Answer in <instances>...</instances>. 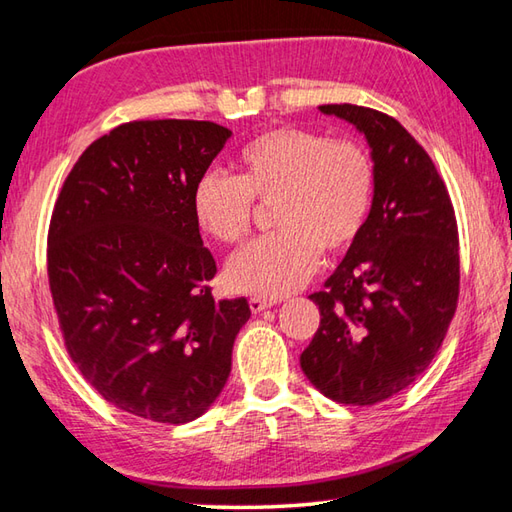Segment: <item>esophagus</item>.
Returning <instances> with one entry per match:
<instances>
[{
	"label": "esophagus",
	"mask_w": 512,
	"mask_h": 512,
	"mask_svg": "<svg viewBox=\"0 0 512 512\" xmlns=\"http://www.w3.org/2000/svg\"><path fill=\"white\" fill-rule=\"evenodd\" d=\"M274 305H276V300H271V298H260V296L249 298V309H252V314H260L263 309L274 307Z\"/></svg>",
	"instance_id": "34e87169"
}]
</instances>
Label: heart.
<instances>
[{"label": "heart", "mask_w": 512, "mask_h": 512, "mask_svg": "<svg viewBox=\"0 0 512 512\" xmlns=\"http://www.w3.org/2000/svg\"><path fill=\"white\" fill-rule=\"evenodd\" d=\"M375 168L356 139L307 128L258 134L238 154V176L205 172L192 192L194 218L225 245L252 232L254 201L271 203V232L249 243L227 267L229 285L280 298L314 276L325 254H344L369 221Z\"/></svg>", "instance_id": "b5f03b06"}]
</instances>
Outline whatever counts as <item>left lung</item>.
<instances>
[{
    "instance_id": "1",
    "label": "left lung",
    "mask_w": 512,
    "mask_h": 512,
    "mask_svg": "<svg viewBox=\"0 0 512 512\" xmlns=\"http://www.w3.org/2000/svg\"><path fill=\"white\" fill-rule=\"evenodd\" d=\"M325 114L367 137L375 168L369 221L325 289L300 367L327 398L371 406L411 387L440 351L460 296V241L446 185L393 117L353 103Z\"/></svg>"
}]
</instances>
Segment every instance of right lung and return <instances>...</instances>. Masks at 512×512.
<instances>
[{
  "instance_id": "add662e5",
  "label": "right lung",
  "mask_w": 512,
  "mask_h": 512,
  "mask_svg": "<svg viewBox=\"0 0 512 512\" xmlns=\"http://www.w3.org/2000/svg\"><path fill=\"white\" fill-rule=\"evenodd\" d=\"M232 132L130 121L79 156L48 227V285L68 356L103 400L143 420L203 415L232 371L245 298L214 300L216 260L192 192Z\"/></svg>"
}]
</instances>
